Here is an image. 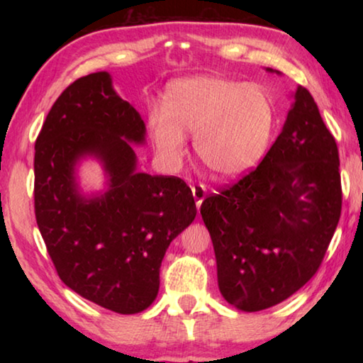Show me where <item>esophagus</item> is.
Returning a JSON list of instances; mask_svg holds the SVG:
<instances>
[{
	"instance_id": "1",
	"label": "esophagus",
	"mask_w": 363,
	"mask_h": 363,
	"mask_svg": "<svg viewBox=\"0 0 363 363\" xmlns=\"http://www.w3.org/2000/svg\"><path fill=\"white\" fill-rule=\"evenodd\" d=\"M192 194H194L196 208L200 210V206H201V203H203V200L206 196V187L203 186V184H196V186H192Z\"/></svg>"
}]
</instances>
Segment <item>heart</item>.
<instances>
[{"mask_svg": "<svg viewBox=\"0 0 363 363\" xmlns=\"http://www.w3.org/2000/svg\"><path fill=\"white\" fill-rule=\"evenodd\" d=\"M277 123V108L255 83L216 75L181 78L163 96V108L149 115V131L160 158L177 167L187 134L194 150L213 176L235 177L253 168L266 153Z\"/></svg>", "mask_w": 363, "mask_h": 363, "instance_id": "heart-1", "label": "heart"}]
</instances>
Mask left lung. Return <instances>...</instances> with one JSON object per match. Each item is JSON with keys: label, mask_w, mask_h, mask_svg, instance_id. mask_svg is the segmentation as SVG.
<instances>
[{"label": "left lung", "mask_w": 363, "mask_h": 363, "mask_svg": "<svg viewBox=\"0 0 363 363\" xmlns=\"http://www.w3.org/2000/svg\"><path fill=\"white\" fill-rule=\"evenodd\" d=\"M341 203L336 140L299 86L262 162L200 206L227 303L257 312L304 286L327 253Z\"/></svg>", "instance_id": "obj_1"}]
</instances>
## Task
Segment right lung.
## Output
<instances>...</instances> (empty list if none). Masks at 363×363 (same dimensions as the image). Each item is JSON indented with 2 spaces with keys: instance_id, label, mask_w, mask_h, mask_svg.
<instances>
[{
  "instance_id": "right-lung-1",
  "label": "right lung",
  "mask_w": 363,
  "mask_h": 363,
  "mask_svg": "<svg viewBox=\"0 0 363 363\" xmlns=\"http://www.w3.org/2000/svg\"><path fill=\"white\" fill-rule=\"evenodd\" d=\"M145 125L112 88L107 72L73 82L49 110L35 143V216L60 280L116 314L155 301L169 243L196 214L192 190L176 176L136 171L134 144ZM100 160L109 189L86 199L74 167Z\"/></svg>"
}]
</instances>
